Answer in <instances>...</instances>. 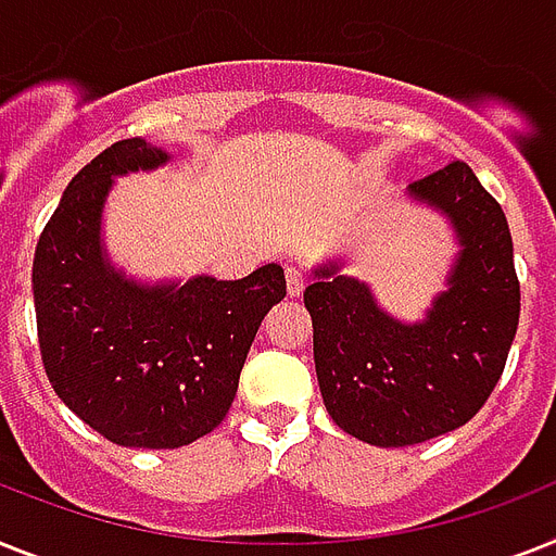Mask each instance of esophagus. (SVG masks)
<instances>
[{
  "instance_id": "esophagus-1",
  "label": "esophagus",
  "mask_w": 556,
  "mask_h": 556,
  "mask_svg": "<svg viewBox=\"0 0 556 556\" xmlns=\"http://www.w3.org/2000/svg\"><path fill=\"white\" fill-rule=\"evenodd\" d=\"M286 282H288V293H291V296H300L302 288H305V270L296 268V265H288Z\"/></svg>"
}]
</instances>
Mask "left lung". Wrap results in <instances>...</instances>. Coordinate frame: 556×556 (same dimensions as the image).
<instances>
[{
  "mask_svg": "<svg viewBox=\"0 0 556 556\" xmlns=\"http://www.w3.org/2000/svg\"><path fill=\"white\" fill-rule=\"evenodd\" d=\"M414 200L440 207L457 228L448 291L426 323L388 317L371 291L337 265L305 288L323 403L351 437L382 448L434 440L485 405L503 377L520 323V279L500 202L466 162L410 182Z\"/></svg>",
  "mask_w": 556,
  "mask_h": 556,
  "instance_id": "1",
  "label": "left lung"
}]
</instances>
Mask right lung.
<instances>
[{
    "label": "right lung",
    "mask_w": 556,
    "mask_h": 556,
    "mask_svg": "<svg viewBox=\"0 0 556 556\" xmlns=\"http://www.w3.org/2000/svg\"><path fill=\"white\" fill-rule=\"evenodd\" d=\"M168 162L146 139H122L67 182L34 254L39 354L59 400L125 448H179L211 434L237 396L260 325L286 300V274L197 277L137 286L111 268L99 216L111 179Z\"/></svg>",
    "instance_id": "1"
}]
</instances>
